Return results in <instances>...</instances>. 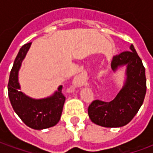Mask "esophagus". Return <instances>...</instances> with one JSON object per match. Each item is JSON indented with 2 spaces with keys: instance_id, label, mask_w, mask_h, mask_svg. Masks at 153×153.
Wrapping results in <instances>:
<instances>
[{
  "instance_id": "esophagus-1",
  "label": "esophagus",
  "mask_w": 153,
  "mask_h": 153,
  "mask_svg": "<svg viewBox=\"0 0 153 153\" xmlns=\"http://www.w3.org/2000/svg\"><path fill=\"white\" fill-rule=\"evenodd\" d=\"M85 82H86V78L82 74H79L74 77L73 83L75 86H82L85 83Z\"/></svg>"
}]
</instances>
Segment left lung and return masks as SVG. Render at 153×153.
<instances>
[{"label":"left lung","mask_w":153,"mask_h":153,"mask_svg":"<svg viewBox=\"0 0 153 153\" xmlns=\"http://www.w3.org/2000/svg\"><path fill=\"white\" fill-rule=\"evenodd\" d=\"M130 51L113 57L111 69L114 72L126 66L124 86L115 98L109 102L96 100L88 106L90 120L106 128L125 126L134 118L143 105L146 95L145 68L132 44Z\"/></svg>","instance_id":"1"}]
</instances>
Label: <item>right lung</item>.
I'll return each mask as SVG.
<instances>
[{
    "label": "right lung",
    "mask_w": 153,
    "mask_h": 153,
    "mask_svg": "<svg viewBox=\"0 0 153 153\" xmlns=\"http://www.w3.org/2000/svg\"><path fill=\"white\" fill-rule=\"evenodd\" d=\"M31 44H25L14 61L9 78L8 95L13 109L22 121L30 128L40 130L55 126L59 122L65 97L61 93V85L51 96L41 99L32 98L20 91L19 71Z\"/></svg>",
    "instance_id": "right-lung-1"
}]
</instances>
